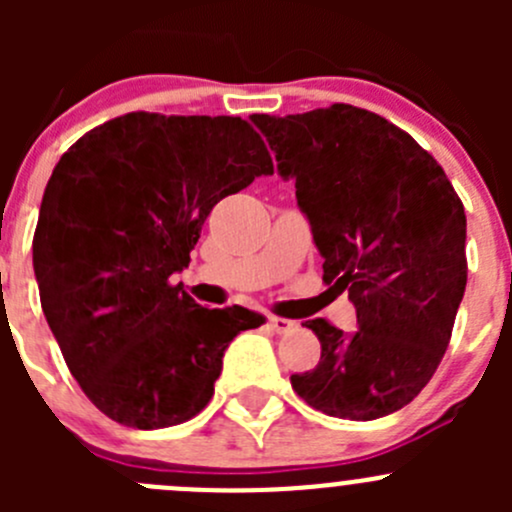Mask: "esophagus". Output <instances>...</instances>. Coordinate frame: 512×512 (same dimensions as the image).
I'll list each match as a JSON object with an SVG mask.
<instances>
[{"instance_id": "obj_1", "label": "esophagus", "mask_w": 512, "mask_h": 512, "mask_svg": "<svg viewBox=\"0 0 512 512\" xmlns=\"http://www.w3.org/2000/svg\"><path fill=\"white\" fill-rule=\"evenodd\" d=\"M267 327L277 334H287L297 327V322H292V319H285V317H270L267 319Z\"/></svg>"}]
</instances>
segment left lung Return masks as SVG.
I'll return each mask as SVG.
<instances>
[{
    "label": "left lung",
    "instance_id": "obj_1",
    "mask_svg": "<svg viewBox=\"0 0 512 512\" xmlns=\"http://www.w3.org/2000/svg\"><path fill=\"white\" fill-rule=\"evenodd\" d=\"M294 178L324 257V285L349 292L359 329L317 317V366L292 374L312 409L374 421L431 381L466 292V210L438 160L399 126L349 103L294 116L255 113Z\"/></svg>",
    "mask_w": 512,
    "mask_h": 512
}]
</instances>
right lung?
I'll use <instances>...</instances> for the list:
<instances>
[{"mask_svg":"<svg viewBox=\"0 0 512 512\" xmlns=\"http://www.w3.org/2000/svg\"><path fill=\"white\" fill-rule=\"evenodd\" d=\"M275 165L240 116L133 111L61 156L41 198L34 275L71 376L128 428L178 426L208 406L227 344L265 319L205 309L173 285L205 218Z\"/></svg>","mask_w":512,"mask_h":512,"instance_id":"1","label":"right lung"}]
</instances>
